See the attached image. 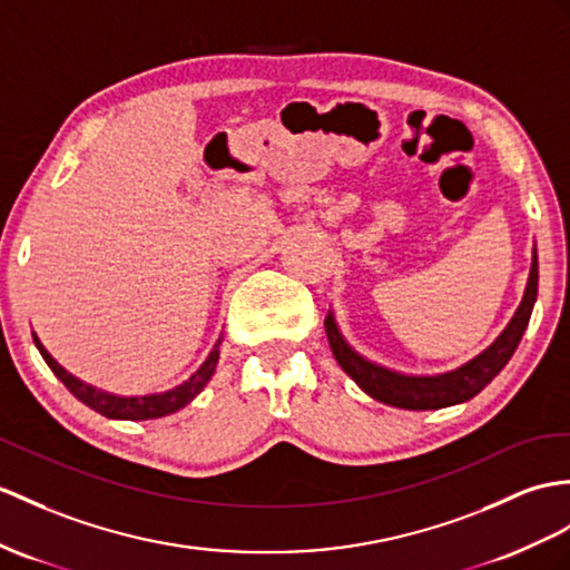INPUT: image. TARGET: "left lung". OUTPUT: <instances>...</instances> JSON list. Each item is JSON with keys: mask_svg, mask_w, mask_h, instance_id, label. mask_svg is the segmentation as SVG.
Segmentation results:
<instances>
[{"mask_svg": "<svg viewBox=\"0 0 570 570\" xmlns=\"http://www.w3.org/2000/svg\"><path fill=\"white\" fill-rule=\"evenodd\" d=\"M537 285H539V263L534 252L530 281H527V287H524V297L520 302L515 316L510 318V324L503 328L501 336H498L481 355L469 360L466 365L445 374H433V377H413V374L392 372L370 363V360H365L363 355H357L341 336L333 312H328L324 318L326 338L333 351V357L338 360L343 372L351 374L360 390L367 392L372 399L382 401V404L409 409V411H435V409L454 406V404H462V401H469L471 396H476L483 386L508 365V360L512 357V353H515L527 324H530L532 307L537 302Z\"/></svg>", "mask_w": 570, "mask_h": 570, "instance_id": "obj_1", "label": "left lung"}]
</instances>
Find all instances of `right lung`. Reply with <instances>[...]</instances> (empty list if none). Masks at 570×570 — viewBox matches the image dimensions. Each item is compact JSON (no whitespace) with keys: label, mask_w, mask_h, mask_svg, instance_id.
I'll return each instance as SVG.
<instances>
[{"label":"right lung","mask_w":570,"mask_h":570,"mask_svg":"<svg viewBox=\"0 0 570 570\" xmlns=\"http://www.w3.org/2000/svg\"><path fill=\"white\" fill-rule=\"evenodd\" d=\"M33 341H36V348L40 351V355H43V360L48 363V367L55 372V377H58L67 386V390L81 401V404H87L96 413H101V415H106V419H114V421L164 419V415L176 413L184 406H188L190 401L205 390V384L210 382V377L215 374L217 360H219V343H222V341H217L210 355H207L205 363L198 367V372H193L190 380L174 386V390L161 392V394H149V396H116V394L101 392V390H96V386L77 380L75 374H69L62 365H58V360H55L43 348V343H40L36 336H33Z\"/></svg>","instance_id":"obj_1"}]
</instances>
